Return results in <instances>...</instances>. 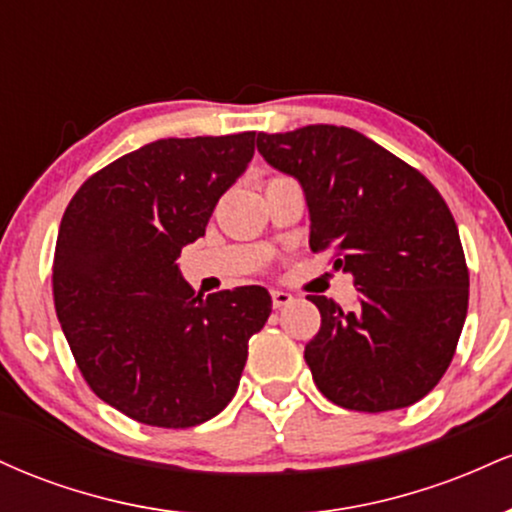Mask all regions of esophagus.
<instances>
[{
  "mask_svg": "<svg viewBox=\"0 0 512 512\" xmlns=\"http://www.w3.org/2000/svg\"><path fill=\"white\" fill-rule=\"evenodd\" d=\"M291 301H293V296H291V293H286V291H279V289L272 291V305H274L276 310H279V308H286V305H289Z\"/></svg>",
  "mask_w": 512,
  "mask_h": 512,
  "instance_id": "34e87169",
  "label": "esophagus"
}]
</instances>
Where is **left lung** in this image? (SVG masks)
<instances>
[{
	"instance_id": "obj_1",
	"label": "left lung",
	"mask_w": 512,
	"mask_h": 512,
	"mask_svg": "<svg viewBox=\"0 0 512 512\" xmlns=\"http://www.w3.org/2000/svg\"><path fill=\"white\" fill-rule=\"evenodd\" d=\"M269 166L303 187L310 250L354 276L358 308L308 296L322 317L305 363L330 402L402 409L426 397L455 356L469 272L448 204L402 158L349 127L257 134Z\"/></svg>"
}]
</instances>
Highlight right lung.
Listing matches in <instances>:
<instances>
[{
	"label": "right lung",
	"instance_id": "right-lung-1",
	"mask_svg": "<svg viewBox=\"0 0 512 512\" xmlns=\"http://www.w3.org/2000/svg\"><path fill=\"white\" fill-rule=\"evenodd\" d=\"M255 132L158 139L91 175L60 223L52 293L81 375L139 424H204L236 395L262 286L197 296L178 257L245 173Z\"/></svg>",
	"mask_w": 512,
	"mask_h": 512
}]
</instances>
